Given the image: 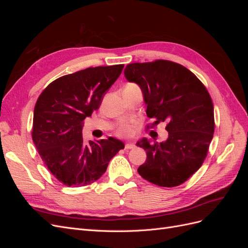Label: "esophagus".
<instances>
[{"label":"esophagus","mask_w":248,"mask_h":248,"mask_svg":"<svg viewBox=\"0 0 248 248\" xmlns=\"http://www.w3.org/2000/svg\"><path fill=\"white\" fill-rule=\"evenodd\" d=\"M134 148V144H132V142H126L125 144V149L129 150V149H133Z\"/></svg>","instance_id":"1"}]
</instances>
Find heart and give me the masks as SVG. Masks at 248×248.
<instances>
[{
	"mask_svg": "<svg viewBox=\"0 0 248 248\" xmlns=\"http://www.w3.org/2000/svg\"><path fill=\"white\" fill-rule=\"evenodd\" d=\"M117 133L120 137H130L132 134V126L129 124H122L118 128Z\"/></svg>",
	"mask_w": 248,
	"mask_h": 248,
	"instance_id": "heart-1",
	"label": "heart"
}]
</instances>
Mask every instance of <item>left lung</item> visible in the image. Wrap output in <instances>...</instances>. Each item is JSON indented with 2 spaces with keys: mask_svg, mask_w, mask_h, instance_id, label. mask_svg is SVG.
<instances>
[{
  "mask_svg": "<svg viewBox=\"0 0 248 248\" xmlns=\"http://www.w3.org/2000/svg\"><path fill=\"white\" fill-rule=\"evenodd\" d=\"M124 76L140 88L152 127L168 124L164 141L137 142L147 153L139 174L162 187L182 184L201 168L213 139L214 108L207 89L190 70L166 60L128 64Z\"/></svg>",
  "mask_w": 248,
  "mask_h": 248,
  "instance_id": "left-lung-1",
  "label": "left lung"
}]
</instances>
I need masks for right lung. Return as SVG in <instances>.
Instances as JSON below:
<instances>
[{"instance_id":"right-lung-1","label":"right lung","mask_w":248,"mask_h":248,"mask_svg":"<svg viewBox=\"0 0 248 248\" xmlns=\"http://www.w3.org/2000/svg\"><path fill=\"white\" fill-rule=\"evenodd\" d=\"M123 64L90 68L61 77L44 89L34 108L32 138L43 162L66 186H86L98 180L123 141L82 140V124L99 108Z\"/></svg>"}]
</instances>
